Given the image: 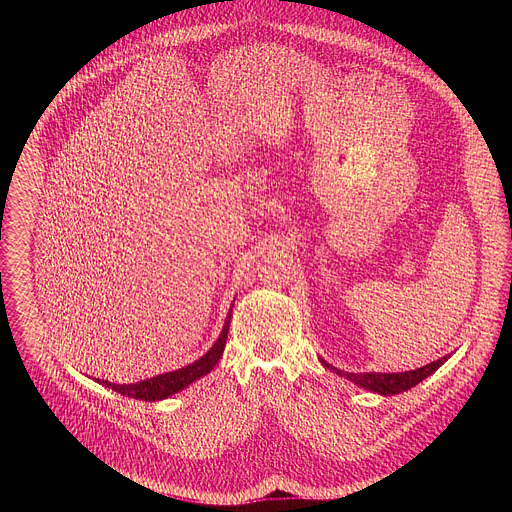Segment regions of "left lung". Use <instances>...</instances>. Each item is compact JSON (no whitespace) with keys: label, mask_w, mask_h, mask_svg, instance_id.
I'll use <instances>...</instances> for the list:
<instances>
[{"label":"left lung","mask_w":512,"mask_h":512,"mask_svg":"<svg viewBox=\"0 0 512 512\" xmlns=\"http://www.w3.org/2000/svg\"><path fill=\"white\" fill-rule=\"evenodd\" d=\"M447 359H449V355L441 357V359L430 363V365L420 366L416 370H404V372H345L341 368L329 365L325 359H319V361H321V365L325 366V368L333 370L335 374L351 380L353 384H357V386H361L365 390L382 394V396H394V394L406 392V390L414 388L416 384H420L424 378L434 374Z\"/></svg>","instance_id":"1"}]
</instances>
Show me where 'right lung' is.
Wrapping results in <instances>:
<instances>
[{
  "label": "right lung",
  "instance_id": "obj_1",
  "mask_svg": "<svg viewBox=\"0 0 512 512\" xmlns=\"http://www.w3.org/2000/svg\"><path fill=\"white\" fill-rule=\"evenodd\" d=\"M230 315H232V309H228V315H226V321L222 325V331H220L219 339L215 341V345L201 357L197 359L195 363L191 365L183 366V368H177V370H171V372H163V374H157L153 378H146V380H140V382H134V384H116V382H110V380H100V378H94L98 384L106 386V388H112L114 392L122 394V396H128V398H136V400H146V402H155V400H165L181 390H185L189 384H193L195 380L203 378L205 374H209L213 370V366L217 365L224 353V345H226V339H228V325H230Z\"/></svg>",
  "mask_w": 512,
  "mask_h": 512
}]
</instances>
